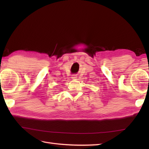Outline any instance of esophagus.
<instances>
[{
  "label": "esophagus",
  "instance_id": "obj_1",
  "mask_svg": "<svg viewBox=\"0 0 149 149\" xmlns=\"http://www.w3.org/2000/svg\"><path fill=\"white\" fill-rule=\"evenodd\" d=\"M72 78L73 79H76L77 78V77L76 75H73L72 76Z\"/></svg>",
  "mask_w": 149,
  "mask_h": 149
}]
</instances>
